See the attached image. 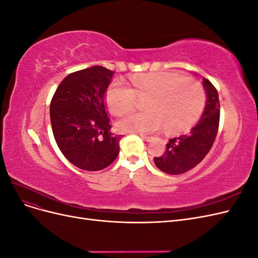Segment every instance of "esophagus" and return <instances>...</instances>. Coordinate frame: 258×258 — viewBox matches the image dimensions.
Here are the masks:
<instances>
[{"mask_svg":"<svg viewBox=\"0 0 258 258\" xmlns=\"http://www.w3.org/2000/svg\"><path fill=\"white\" fill-rule=\"evenodd\" d=\"M141 138L144 140L145 142H151L152 140H153L152 137H147V136H143V135H141Z\"/></svg>","mask_w":258,"mask_h":258,"instance_id":"obj_1","label":"esophagus"}]
</instances>
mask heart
Masks as SVG:
<instances>
[{"mask_svg": "<svg viewBox=\"0 0 258 258\" xmlns=\"http://www.w3.org/2000/svg\"><path fill=\"white\" fill-rule=\"evenodd\" d=\"M132 87L116 83L106 92V102L115 115H123L138 106L139 99H150L145 113H132L118 122L122 132L152 134L162 123L169 131L184 130L198 119L206 104V91L200 82L181 75L156 72L140 75Z\"/></svg>", "mask_w": 258, "mask_h": 258, "instance_id": "1", "label": "heart"}]
</instances>
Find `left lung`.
I'll return each instance as SVG.
<instances>
[{
  "label": "left lung",
  "mask_w": 258,
  "mask_h": 258,
  "mask_svg": "<svg viewBox=\"0 0 258 258\" xmlns=\"http://www.w3.org/2000/svg\"><path fill=\"white\" fill-rule=\"evenodd\" d=\"M207 103L199 121L189 132L170 139L165 153L154 157L155 165L168 174H182L204 160L215 141L220 124V100L216 88L204 79Z\"/></svg>",
  "instance_id": "8db88e82"
}]
</instances>
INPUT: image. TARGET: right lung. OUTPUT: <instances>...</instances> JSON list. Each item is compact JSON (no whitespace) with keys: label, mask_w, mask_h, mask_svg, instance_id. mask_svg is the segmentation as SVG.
Here are the masks:
<instances>
[{"label":"right lung","mask_w":258,"mask_h":258,"mask_svg":"<svg viewBox=\"0 0 258 258\" xmlns=\"http://www.w3.org/2000/svg\"><path fill=\"white\" fill-rule=\"evenodd\" d=\"M114 72L92 67L69 74L50 102L56 143L64 157L86 171L108 167L119 153L121 136L111 132L105 93Z\"/></svg>","instance_id":"1"}]
</instances>
